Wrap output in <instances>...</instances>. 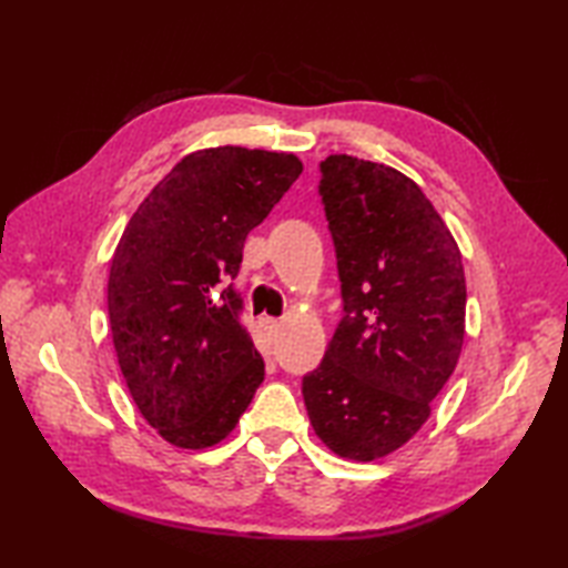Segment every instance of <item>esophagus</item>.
<instances>
[{"mask_svg":"<svg viewBox=\"0 0 568 568\" xmlns=\"http://www.w3.org/2000/svg\"><path fill=\"white\" fill-rule=\"evenodd\" d=\"M263 327H265V332H268L271 336H277V334H281V329H283V324L277 322V320H273V317H265L263 320Z\"/></svg>","mask_w":568,"mask_h":568,"instance_id":"esophagus-1","label":"esophagus"}]
</instances>
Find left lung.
<instances>
[{"mask_svg":"<svg viewBox=\"0 0 568 568\" xmlns=\"http://www.w3.org/2000/svg\"><path fill=\"white\" fill-rule=\"evenodd\" d=\"M320 168L346 315L303 397L336 456L376 462L425 425L462 356V251L413 178L346 153Z\"/></svg>","mask_w":568,"mask_h":568,"instance_id":"left-lung-1","label":"left lung"}]
</instances>
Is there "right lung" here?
Instances as JSON below:
<instances>
[{"label":"right lung","instance_id":"1","mask_svg":"<svg viewBox=\"0 0 568 568\" xmlns=\"http://www.w3.org/2000/svg\"><path fill=\"white\" fill-rule=\"evenodd\" d=\"M300 173L293 153L195 151L149 192L119 239L106 283L116 361L143 419L178 449L226 439L263 383V356L226 281L251 229Z\"/></svg>","mask_w":568,"mask_h":568}]
</instances>
